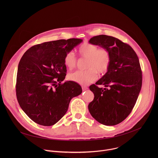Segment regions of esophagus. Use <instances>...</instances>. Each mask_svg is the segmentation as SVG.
Instances as JSON below:
<instances>
[{"label": "esophagus", "mask_w": 158, "mask_h": 158, "mask_svg": "<svg viewBox=\"0 0 158 158\" xmlns=\"http://www.w3.org/2000/svg\"><path fill=\"white\" fill-rule=\"evenodd\" d=\"M82 91H85V90H87L88 88L85 86H82Z\"/></svg>", "instance_id": "obj_1"}]
</instances>
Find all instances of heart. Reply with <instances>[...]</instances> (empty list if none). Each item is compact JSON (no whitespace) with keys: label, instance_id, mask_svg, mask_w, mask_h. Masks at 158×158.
<instances>
[{"label":"heart","instance_id":"1","mask_svg":"<svg viewBox=\"0 0 158 158\" xmlns=\"http://www.w3.org/2000/svg\"><path fill=\"white\" fill-rule=\"evenodd\" d=\"M80 56L87 59L85 71H76L68 75L70 81L82 85L89 84L98 78V73L104 74L108 71L111 61L109 51L106 49H99L96 45L84 43L78 49ZM64 62L69 69L76 66L77 58L73 51L66 52Z\"/></svg>","mask_w":158,"mask_h":158}]
</instances>
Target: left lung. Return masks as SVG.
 Segmentation results:
<instances>
[{"instance_id":"left-lung-1","label":"left lung","mask_w":158,"mask_h":158,"mask_svg":"<svg viewBox=\"0 0 158 158\" xmlns=\"http://www.w3.org/2000/svg\"><path fill=\"white\" fill-rule=\"evenodd\" d=\"M90 44L107 49L111 57L107 73L89 87L94 98L88 105L90 114L99 123L114 126L124 121L136 102L142 86L138 57L129 45L106 35L94 36Z\"/></svg>"}]
</instances>
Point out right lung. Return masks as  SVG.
Listing matches in <instances>:
<instances>
[{"label":"right lung","mask_w":158,"mask_h":158,"mask_svg":"<svg viewBox=\"0 0 158 158\" xmlns=\"http://www.w3.org/2000/svg\"><path fill=\"white\" fill-rule=\"evenodd\" d=\"M82 42L73 38L44 42L22 56L18 65L16 95L22 109L35 123L55 124L66 113L71 99L82 93L76 82L60 84L66 75V52Z\"/></svg>","instance_id":"1"}]
</instances>
